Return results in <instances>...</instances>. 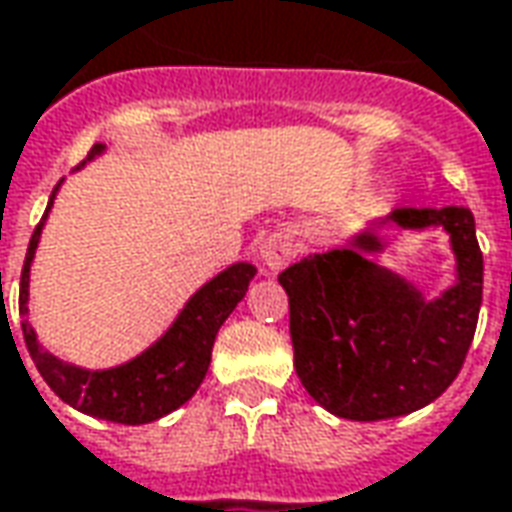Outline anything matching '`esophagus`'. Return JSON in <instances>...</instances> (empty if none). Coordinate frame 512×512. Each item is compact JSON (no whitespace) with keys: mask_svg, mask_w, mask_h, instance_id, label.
Returning a JSON list of instances; mask_svg holds the SVG:
<instances>
[{"mask_svg":"<svg viewBox=\"0 0 512 512\" xmlns=\"http://www.w3.org/2000/svg\"><path fill=\"white\" fill-rule=\"evenodd\" d=\"M294 255H297V243H294L291 235H283V232L266 238L263 246H260V260H263V266H266L269 271L285 269Z\"/></svg>","mask_w":512,"mask_h":512,"instance_id":"34e87169","label":"esophagus"}]
</instances>
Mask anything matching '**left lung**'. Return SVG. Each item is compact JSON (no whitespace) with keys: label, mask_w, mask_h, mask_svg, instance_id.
Returning <instances> with one entry per match:
<instances>
[{"label":"left lung","mask_w":512,"mask_h":512,"mask_svg":"<svg viewBox=\"0 0 512 512\" xmlns=\"http://www.w3.org/2000/svg\"><path fill=\"white\" fill-rule=\"evenodd\" d=\"M381 224L443 227L457 285L426 302L415 285L370 260L375 232L302 257L277 277L288 294L294 367L319 406L344 420H387L429 406L460 375L482 305V252L465 207H401Z\"/></svg>","instance_id":"left-lung-1"}]
</instances>
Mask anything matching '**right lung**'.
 I'll use <instances>...</instances> for the list:
<instances>
[{
    "instance_id": "1",
    "label": "right lung",
    "mask_w": 512,
    "mask_h": 512,
    "mask_svg": "<svg viewBox=\"0 0 512 512\" xmlns=\"http://www.w3.org/2000/svg\"><path fill=\"white\" fill-rule=\"evenodd\" d=\"M100 151H103L100 142L92 145L86 162L95 159ZM55 190H52L47 212L52 207ZM47 212L38 221L30 246H27V257H24L22 288H19V314L22 316L27 314L30 263L36 255ZM252 277H255L252 263H235L227 271H221L218 277H212L210 283L201 285L190 297L179 319L170 325V330L159 342L151 344L137 358H131L128 364L111 367V370H83V367L55 358L36 342V330L30 328L27 319H22L24 344L30 350V358L36 361L41 378L47 381V387L61 401L75 406L78 412L111 420V423H125V426L151 423V420L170 415L173 409H179L182 403L196 395V389L201 387L207 367H210L215 333L235 311V305L243 300V294L249 291Z\"/></svg>"
}]
</instances>
